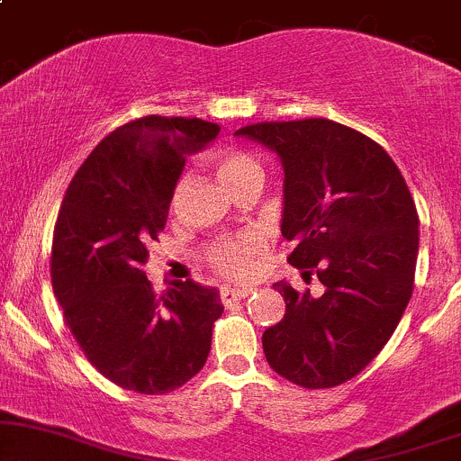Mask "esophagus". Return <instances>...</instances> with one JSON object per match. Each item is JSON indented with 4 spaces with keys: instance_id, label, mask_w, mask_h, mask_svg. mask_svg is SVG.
<instances>
[{
    "instance_id": "obj_1",
    "label": "esophagus",
    "mask_w": 461,
    "mask_h": 461,
    "mask_svg": "<svg viewBox=\"0 0 461 461\" xmlns=\"http://www.w3.org/2000/svg\"><path fill=\"white\" fill-rule=\"evenodd\" d=\"M253 293L251 285H225L223 290H221V299H223V303H231V301H240L249 297V294Z\"/></svg>"
}]
</instances>
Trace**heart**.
<instances>
[{
    "instance_id": "heart-1",
    "label": "heart",
    "mask_w": 461,
    "mask_h": 461,
    "mask_svg": "<svg viewBox=\"0 0 461 461\" xmlns=\"http://www.w3.org/2000/svg\"><path fill=\"white\" fill-rule=\"evenodd\" d=\"M216 176L227 188H236L238 184L249 182V179L262 177V164L251 151L240 149H223L214 156ZM260 251V238L245 236L236 242H223L214 251V262L221 271L230 275H245L251 268L253 258Z\"/></svg>"
}]
</instances>
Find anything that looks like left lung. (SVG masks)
Here are the masks:
<instances>
[{
    "instance_id": "obj_1",
    "label": "left lung",
    "mask_w": 461,
    "mask_h": 461,
    "mask_svg": "<svg viewBox=\"0 0 461 461\" xmlns=\"http://www.w3.org/2000/svg\"><path fill=\"white\" fill-rule=\"evenodd\" d=\"M236 136L273 151L284 168L282 236L303 277L325 293L273 284L285 314L262 336L268 366L301 388L348 382L390 340L414 288L418 214L393 158L330 119L256 123Z\"/></svg>"
}]
</instances>
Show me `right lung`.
I'll return each mask as SVG.
<instances>
[{
	"mask_svg": "<svg viewBox=\"0 0 461 461\" xmlns=\"http://www.w3.org/2000/svg\"><path fill=\"white\" fill-rule=\"evenodd\" d=\"M219 125L145 116L95 147L68 184L51 245V284L67 327L105 379L140 394L179 388L203 368L219 290L168 282L156 297L147 279L149 245L167 225L186 158Z\"/></svg>",
	"mask_w": 461,
	"mask_h": 461,
	"instance_id": "right-lung-1",
	"label": "right lung"
}]
</instances>
